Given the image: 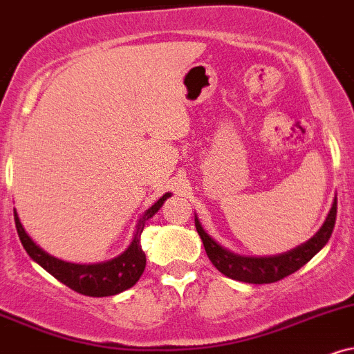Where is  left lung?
<instances>
[{
    "label": "left lung",
    "mask_w": 354,
    "mask_h": 354,
    "mask_svg": "<svg viewBox=\"0 0 354 354\" xmlns=\"http://www.w3.org/2000/svg\"><path fill=\"white\" fill-rule=\"evenodd\" d=\"M335 221L336 198L320 231L315 234L312 239L306 241L305 244L295 247V249L288 250L285 254L270 255V257H244V255H237L219 245L209 234L204 231L198 216H194L196 231L201 237L203 245L212 266L229 279L245 283H274L299 270L315 254L320 252L323 247L326 245L331 232H333Z\"/></svg>",
    "instance_id": "left-lung-1"
}]
</instances>
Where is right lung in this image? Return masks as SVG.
Listing matches in <instances>:
<instances>
[{"label": "right lung", "mask_w": 354, "mask_h": 354, "mask_svg": "<svg viewBox=\"0 0 354 354\" xmlns=\"http://www.w3.org/2000/svg\"><path fill=\"white\" fill-rule=\"evenodd\" d=\"M169 196H171V193L163 194L150 209L145 211V214L140 218L138 224H136L135 236L130 245L127 247V250H123L118 257L112 259V261L102 263H88V266L84 263L82 266V263H71L61 261L57 257H53L46 250H42L29 237V234L24 231L16 209L15 223L16 229H18L21 244L26 249L29 257L34 262L39 263L46 272L55 277L59 282L67 285L74 292L82 293V295L87 297H110L117 295V293L123 290H129L142 277L145 266H147V255H145L142 245H140V236H142L147 221L153 218L155 212H158Z\"/></svg>", "instance_id": "right-lung-1"}]
</instances>
